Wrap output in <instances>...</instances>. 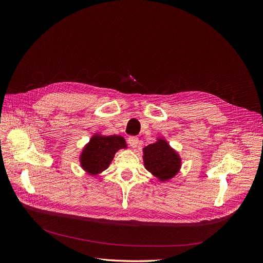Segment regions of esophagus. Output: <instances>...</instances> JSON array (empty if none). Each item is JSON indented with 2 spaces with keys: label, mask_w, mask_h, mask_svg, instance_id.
Instances as JSON below:
<instances>
[{
  "label": "esophagus",
  "mask_w": 263,
  "mask_h": 263,
  "mask_svg": "<svg viewBox=\"0 0 263 263\" xmlns=\"http://www.w3.org/2000/svg\"><path fill=\"white\" fill-rule=\"evenodd\" d=\"M128 143L132 148H135L137 147V144H139V139H137L136 136H130L128 139Z\"/></svg>",
  "instance_id": "34e87169"
}]
</instances>
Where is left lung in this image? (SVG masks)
I'll use <instances>...</instances> for the list:
<instances>
[{"label": "left lung", "instance_id": "8db88e82", "mask_svg": "<svg viewBox=\"0 0 263 263\" xmlns=\"http://www.w3.org/2000/svg\"><path fill=\"white\" fill-rule=\"evenodd\" d=\"M143 158L146 170L161 181H167L180 168V158L164 140H158L145 147Z\"/></svg>", "mask_w": 263, "mask_h": 263}]
</instances>
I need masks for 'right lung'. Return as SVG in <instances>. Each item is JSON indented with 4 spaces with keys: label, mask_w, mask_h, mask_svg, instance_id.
I'll use <instances>...</instances> for the list:
<instances>
[{
    "label": "right lung",
    "mask_w": 263,
    "mask_h": 263,
    "mask_svg": "<svg viewBox=\"0 0 263 263\" xmlns=\"http://www.w3.org/2000/svg\"><path fill=\"white\" fill-rule=\"evenodd\" d=\"M126 147L120 135H95L81 155V166L90 175L99 174L108 167L116 151Z\"/></svg>",
    "instance_id": "1"
}]
</instances>
